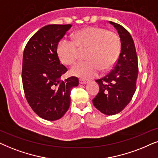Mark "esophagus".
<instances>
[{"instance_id":"obj_1","label":"esophagus","mask_w":158,"mask_h":158,"mask_svg":"<svg viewBox=\"0 0 158 158\" xmlns=\"http://www.w3.org/2000/svg\"><path fill=\"white\" fill-rule=\"evenodd\" d=\"M79 84L80 85H85V84H87V81L83 80V79H79Z\"/></svg>"}]
</instances>
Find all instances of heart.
I'll list each match as a JSON object with an SVG mask.
<instances>
[{
    "label": "heart",
    "mask_w": 158,
    "mask_h": 158,
    "mask_svg": "<svg viewBox=\"0 0 158 158\" xmlns=\"http://www.w3.org/2000/svg\"><path fill=\"white\" fill-rule=\"evenodd\" d=\"M73 40L62 39L57 52L60 61L72 65L78 59L79 49H87L85 58L70 70V73L81 79L96 77L102 71H108L115 64L121 51L118 35L98 27H87L76 32Z\"/></svg>",
    "instance_id": "obj_1"
}]
</instances>
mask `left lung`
Here are the masks:
<instances>
[{
    "instance_id": "1",
    "label": "left lung",
    "mask_w": 158,
    "mask_h": 158,
    "mask_svg": "<svg viewBox=\"0 0 158 158\" xmlns=\"http://www.w3.org/2000/svg\"><path fill=\"white\" fill-rule=\"evenodd\" d=\"M118 32L121 52L114 68L109 74L95 81L99 93L93 105L106 115H114L125 109L134 95L139 73L135 44L130 33L119 24L109 21Z\"/></svg>"
}]
</instances>
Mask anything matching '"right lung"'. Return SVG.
<instances>
[{
  "label": "right lung",
  "mask_w": 158,
  "mask_h": 158,
  "mask_svg": "<svg viewBox=\"0 0 158 158\" xmlns=\"http://www.w3.org/2000/svg\"><path fill=\"white\" fill-rule=\"evenodd\" d=\"M71 25H46L31 38L25 48L22 79L24 92L34 112L46 120L55 121L66 113L71 91L79 85L77 77L62 81L67 71L60 64L58 42Z\"/></svg>",
  "instance_id": "add662e5"
}]
</instances>
